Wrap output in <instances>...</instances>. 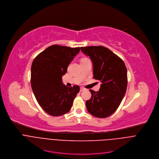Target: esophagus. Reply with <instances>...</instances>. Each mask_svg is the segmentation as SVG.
I'll use <instances>...</instances> for the list:
<instances>
[{
    "label": "esophagus",
    "mask_w": 159,
    "mask_h": 159,
    "mask_svg": "<svg viewBox=\"0 0 159 159\" xmlns=\"http://www.w3.org/2000/svg\"><path fill=\"white\" fill-rule=\"evenodd\" d=\"M84 90H85V88H83V87H81V88H80V91H84Z\"/></svg>",
    "instance_id": "esophagus-1"
}]
</instances>
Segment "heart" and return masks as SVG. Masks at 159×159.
<instances>
[{"label":"heart","instance_id":"1","mask_svg":"<svg viewBox=\"0 0 159 159\" xmlns=\"http://www.w3.org/2000/svg\"><path fill=\"white\" fill-rule=\"evenodd\" d=\"M83 59H87V58H86V57H85V58H83Z\"/></svg>","mask_w":159,"mask_h":159}]
</instances>
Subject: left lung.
<instances>
[{"instance_id": "8db88e82", "label": "left lung", "mask_w": 159, "mask_h": 159, "mask_svg": "<svg viewBox=\"0 0 159 159\" xmlns=\"http://www.w3.org/2000/svg\"><path fill=\"white\" fill-rule=\"evenodd\" d=\"M91 58L93 78L102 82L98 91L89 89L91 97L86 102L88 112L104 118L112 115L120 106L127 87V70L123 60L102 46L81 47Z\"/></svg>"}]
</instances>
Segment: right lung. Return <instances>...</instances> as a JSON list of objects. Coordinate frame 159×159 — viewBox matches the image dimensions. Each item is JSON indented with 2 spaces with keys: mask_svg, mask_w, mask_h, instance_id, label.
<instances>
[{
  "mask_svg": "<svg viewBox=\"0 0 159 159\" xmlns=\"http://www.w3.org/2000/svg\"><path fill=\"white\" fill-rule=\"evenodd\" d=\"M80 48L52 45L39 53L31 66L30 83L40 107L49 115L59 116L71 110L80 86L67 87L62 76Z\"/></svg>",
  "mask_w": 159,
  "mask_h": 159,
  "instance_id": "add662e5",
  "label": "right lung"
}]
</instances>
